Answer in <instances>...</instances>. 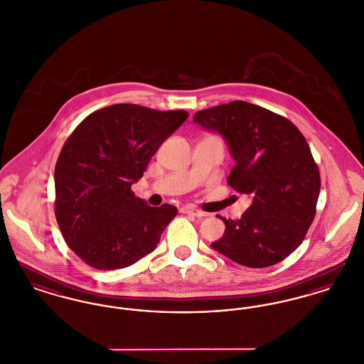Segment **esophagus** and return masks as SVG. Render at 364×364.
Returning a JSON list of instances; mask_svg holds the SVG:
<instances>
[{
	"mask_svg": "<svg viewBox=\"0 0 364 364\" xmlns=\"http://www.w3.org/2000/svg\"><path fill=\"white\" fill-rule=\"evenodd\" d=\"M180 213L190 214V215H193V217H203L205 215L203 211H200L198 208H190V206H184V208H180Z\"/></svg>",
	"mask_w": 364,
	"mask_h": 364,
	"instance_id": "1",
	"label": "esophagus"
}]
</instances>
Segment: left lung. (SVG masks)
Here are the masks:
<instances>
[{
	"label": "left lung",
	"instance_id": "obj_1",
	"mask_svg": "<svg viewBox=\"0 0 364 364\" xmlns=\"http://www.w3.org/2000/svg\"><path fill=\"white\" fill-rule=\"evenodd\" d=\"M192 122L225 140L235 161L226 181L251 198L239 220L221 217L225 232L211 248L255 269L285 259L311 225L321 191L319 171L301 132L289 120L244 101L196 112Z\"/></svg>",
	"mask_w": 364,
	"mask_h": 364
}]
</instances>
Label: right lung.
I'll return each instance as SVG.
<instances>
[{"label":"right lung","mask_w":364,"mask_h":364,"mask_svg":"<svg viewBox=\"0 0 364 364\" xmlns=\"http://www.w3.org/2000/svg\"><path fill=\"white\" fill-rule=\"evenodd\" d=\"M187 119L184 110L112 105L87 116L65 141L54 171L55 218L87 264L122 269L156 250L177 208H151L131 186Z\"/></svg>","instance_id":"right-lung-1"}]
</instances>
